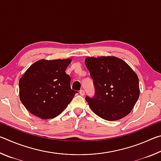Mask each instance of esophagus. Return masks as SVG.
<instances>
[{
    "label": "esophagus",
    "instance_id": "1",
    "mask_svg": "<svg viewBox=\"0 0 161 161\" xmlns=\"http://www.w3.org/2000/svg\"><path fill=\"white\" fill-rule=\"evenodd\" d=\"M84 94H85V92H84L83 89H81V90L80 91V94L81 95V96H84Z\"/></svg>",
    "mask_w": 161,
    "mask_h": 161
}]
</instances>
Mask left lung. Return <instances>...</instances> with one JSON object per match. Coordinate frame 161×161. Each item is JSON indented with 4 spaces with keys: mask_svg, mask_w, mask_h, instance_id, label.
Segmentation results:
<instances>
[{
    "mask_svg": "<svg viewBox=\"0 0 161 161\" xmlns=\"http://www.w3.org/2000/svg\"><path fill=\"white\" fill-rule=\"evenodd\" d=\"M85 64L95 89L94 97H85L92 110L107 121L127 116L140 93L138 76L129 65L115 57L86 58Z\"/></svg>",
    "mask_w": 161,
    "mask_h": 161,
    "instance_id": "obj_1",
    "label": "left lung"
}]
</instances>
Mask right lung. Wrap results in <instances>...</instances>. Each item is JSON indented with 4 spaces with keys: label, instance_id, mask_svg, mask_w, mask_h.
<instances>
[{
    "label": "right lung",
    "instance_id": "obj_1",
    "mask_svg": "<svg viewBox=\"0 0 161 161\" xmlns=\"http://www.w3.org/2000/svg\"><path fill=\"white\" fill-rule=\"evenodd\" d=\"M70 59L39 60L30 67L19 81L20 99L30 112L42 119L62 112L77 91L71 89L65 73Z\"/></svg>",
    "mask_w": 161,
    "mask_h": 161
}]
</instances>
